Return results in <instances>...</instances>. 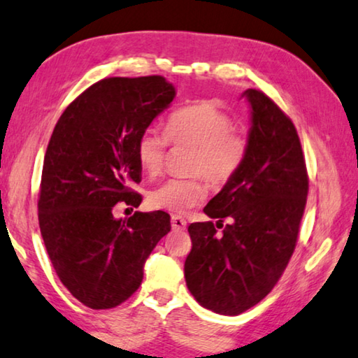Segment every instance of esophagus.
<instances>
[{"mask_svg": "<svg viewBox=\"0 0 358 358\" xmlns=\"http://www.w3.org/2000/svg\"><path fill=\"white\" fill-rule=\"evenodd\" d=\"M171 227H173V229H185L187 222L184 220L182 217L173 215V217H171Z\"/></svg>", "mask_w": 358, "mask_h": 358, "instance_id": "obj_1", "label": "esophagus"}]
</instances>
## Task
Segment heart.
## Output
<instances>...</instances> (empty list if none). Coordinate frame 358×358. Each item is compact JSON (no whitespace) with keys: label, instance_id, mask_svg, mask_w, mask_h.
I'll return each instance as SVG.
<instances>
[{"label":"heart","instance_id":"obj_1","mask_svg":"<svg viewBox=\"0 0 358 358\" xmlns=\"http://www.w3.org/2000/svg\"><path fill=\"white\" fill-rule=\"evenodd\" d=\"M166 137L174 144L193 148L189 173L201 174L210 185L222 187L234 178L245 160L248 144L233 130V119L212 102H198L176 110L166 121ZM168 141L155 129L144 130L136 141V159L144 173L162 171ZM208 195L199 178L168 179L149 195L157 209L184 214Z\"/></svg>","mask_w":358,"mask_h":358}]
</instances>
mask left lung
I'll return each instance as SVG.
<instances>
[{
	"label": "left lung",
	"mask_w": 358,
	"mask_h": 358,
	"mask_svg": "<svg viewBox=\"0 0 358 358\" xmlns=\"http://www.w3.org/2000/svg\"><path fill=\"white\" fill-rule=\"evenodd\" d=\"M250 105L248 150L239 171L204 208L215 223H192L185 259L187 287L199 305L237 316L277 285L297 242L308 176L297 130L258 90ZM224 217L231 222L223 225ZM217 227H223L222 235Z\"/></svg>",
	"instance_id": "8db88e82"
}]
</instances>
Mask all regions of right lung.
<instances>
[{"instance_id":"add662e5","label":"right lung","mask_w":358,"mask_h":358,"mask_svg":"<svg viewBox=\"0 0 358 358\" xmlns=\"http://www.w3.org/2000/svg\"><path fill=\"white\" fill-rule=\"evenodd\" d=\"M176 87L159 75L105 78L62 113L43 159L39 227L50 261L72 296L92 310L113 308L143 281V267L171 229L163 210L116 218L138 208L136 141L169 108Z\"/></svg>"}]
</instances>
